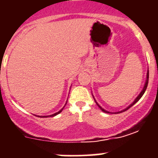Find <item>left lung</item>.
Masks as SVG:
<instances>
[{
    "instance_id": "obj_1",
    "label": "left lung",
    "mask_w": 158,
    "mask_h": 158,
    "mask_svg": "<svg viewBox=\"0 0 158 158\" xmlns=\"http://www.w3.org/2000/svg\"><path fill=\"white\" fill-rule=\"evenodd\" d=\"M148 77H149V72H148V73H147V80H146L145 85V86H144L143 89H142V92H141V93H140V94H139V96H138V97H137V98H135V101H133V102H132V104H130V105H129V107H127V108H126V109L123 110L119 111V112H116V113H115V114H119V113H122V112H124V111L127 110H128V109H129V108H130V107H132V106H133V105H134V104H135V103H136V102H137V101H139V99H140V98H142V95H143V94H144V93H145V90H146V89H147V87H148ZM93 98H94V97H93ZM94 101H95V100H94ZM95 102H96V101H95ZM96 104H97V105H98V107H99V108H100V109L101 110H102V111H103V112H104V113H107V114H111V113H110V112H108V111H107V110H104V109H103V108H102V107H101V106H100V105H99V104H98V103H97V102H96ZM112 114H113V113H112Z\"/></svg>"
}]
</instances>
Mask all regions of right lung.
Segmentation results:
<instances>
[{
	"instance_id": "right-lung-1",
	"label": "right lung",
	"mask_w": 158,
	"mask_h": 158,
	"mask_svg": "<svg viewBox=\"0 0 158 158\" xmlns=\"http://www.w3.org/2000/svg\"><path fill=\"white\" fill-rule=\"evenodd\" d=\"M66 102H67V101H66ZM64 107H63V108H62V109H61V110H60V111H58V112H57V113H55V114H52V115H50V116H46V117H54V116L57 115V114H60V112H61V111H62V110H63V109H64ZM45 117V116H43V117Z\"/></svg>"
}]
</instances>
